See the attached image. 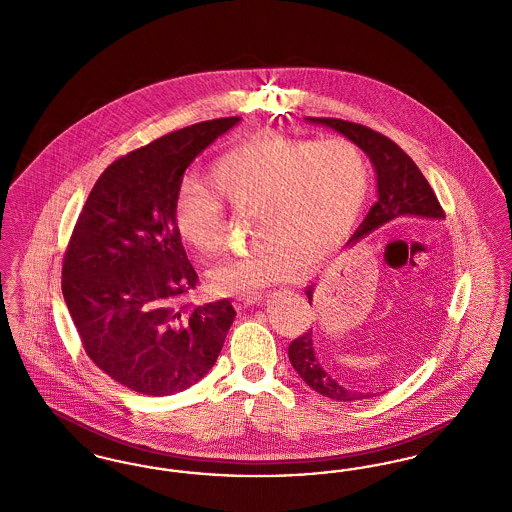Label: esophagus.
<instances>
[{"label":"esophagus","mask_w":512,"mask_h":512,"mask_svg":"<svg viewBox=\"0 0 512 512\" xmlns=\"http://www.w3.org/2000/svg\"><path fill=\"white\" fill-rule=\"evenodd\" d=\"M259 301V295L257 293H236L234 295V305L236 307H247V305H253Z\"/></svg>","instance_id":"obj_1"}]
</instances>
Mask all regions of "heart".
<instances>
[{"label": "heart", "instance_id": "obj_1", "mask_svg": "<svg viewBox=\"0 0 512 512\" xmlns=\"http://www.w3.org/2000/svg\"><path fill=\"white\" fill-rule=\"evenodd\" d=\"M213 188L184 182L174 199V226L203 259L226 249V205L253 215L259 240L211 272L224 293H251L292 278L299 265L330 257L365 209L372 171L349 138L292 140L255 136L230 147L209 171Z\"/></svg>", "mask_w": 512, "mask_h": 512}]
</instances>
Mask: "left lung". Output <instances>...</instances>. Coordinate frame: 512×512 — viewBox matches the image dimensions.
<instances>
[{
	"label": "left lung",
	"instance_id": "8db88e82",
	"mask_svg": "<svg viewBox=\"0 0 512 512\" xmlns=\"http://www.w3.org/2000/svg\"><path fill=\"white\" fill-rule=\"evenodd\" d=\"M307 121L320 122L326 126L336 128L343 136L353 140L357 146L365 151L370 161L376 167L378 174V201L368 211L365 222L359 226L351 242H359L370 234L372 230L380 228L382 224L397 219V217H422V219H445V211L439 205L438 197L434 194L432 186L424 178V174L414 165L413 159L391 142L388 136L357 124V122L330 119V117H309ZM309 301L313 299V286L307 288ZM288 357L295 372L324 397L336 401H355L366 399L370 393H357L345 390L338 382H334L317 361L313 351V336L311 330L299 334L288 347Z\"/></svg>",
	"mask_w": 512,
	"mask_h": 512
}]
</instances>
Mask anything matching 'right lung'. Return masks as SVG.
Returning a JSON list of instances; mask_svg holds the SVG:
<instances>
[{
	"label": "right lung",
	"mask_w": 512,
	"mask_h": 512,
	"mask_svg": "<svg viewBox=\"0 0 512 512\" xmlns=\"http://www.w3.org/2000/svg\"><path fill=\"white\" fill-rule=\"evenodd\" d=\"M238 117L197 122L113 161L88 195L63 257V297L86 355L115 382L171 395L215 365L236 311L194 305L197 274L174 226L195 157Z\"/></svg>",
	"instance_id": "right-lung-1"
}]
</instances>
